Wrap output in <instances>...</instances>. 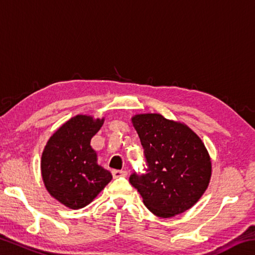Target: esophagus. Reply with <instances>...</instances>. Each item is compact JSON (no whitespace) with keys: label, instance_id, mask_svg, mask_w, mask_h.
<instances>
[{"label":"esophagus","instance_id":"34e87169","mask_svg":"<svg viewBox=\"0 0 255 255\" xmlns=\"http://www.w3.org/2000/svg\"><path fill=\"white\" fill-rule=\"evenodd\" d=\"M127 175V171L125 170H112V176L115 179L120 178V176H126Z\"/></svg>","mask_w":255,"mask_h":255}]
</instances>
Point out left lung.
<instances>
[{"instance_id":"1","label":"left lung","mask_w":255,"mask_h":255,"mask_svg":"<svg viewBox=\"0 0 255 255\" xmlns=\"http://www.w3.org/2000/svg\"><path fill=\"white\" fill-rule=\"evenodd\" d=\"M144 149V173L133 172L129 182L154 215L169 218L196 204L208 187L211 163L204 143L183 124L161 115L132 117Z\"/></svg>"}]
</instances>
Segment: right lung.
I'll return each mask as SVG.
<instances>
[{
  "instance_id": "obj_1",
  "label": "right lung",
  "mask_w": 255,
  "mask_h": 255,
  "mask_svg": "<svg viewBox=\"0 0 255 255\" xmlns=\"http://www.w3.org/2000/svg\"><path fill=\"white\" fill-rule=\"evenodd\" d=\"M102 124L103 119L76 116L50 137L42 153L46 189L71 209L89 205L112 179L109 171L97 164V153L90 145Z\"/></svg>"
}]
</instances>
